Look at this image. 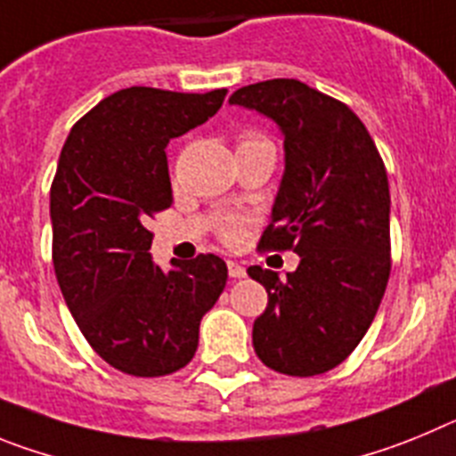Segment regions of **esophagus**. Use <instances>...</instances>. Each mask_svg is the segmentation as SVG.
I'll use <instances>...</instances> for the list:
<instances>
[{"instance_id": "esophagus-1", "label": "esophagus", "mask_w": 456, "mask_h": 456, "mask_svg": "<svg viewBox=\"0 0 456 456\" xmlns=\"http://www.w3.org/2000/svg\"><path fill=\"white\" fill-rule=\"evenodd\" d=\"M227 270H229V277L233 279L245 277V268L240 264H236V261H227Z\"/></svg>"}]
</instances>
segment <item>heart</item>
Instances as JSON below:
<instances>
[{"label":"heart","mask_w":456,"mask_h":456,"mask_svg":"<svg viewBox=\"0 0 456 456\" xmlns=\"http://www.w3.org/2000/svg\"><path fill=\"white\" fill-rule=\"evenodd\" d=\"M248 141H261V138L248 136V138H243L240 142H248ZM240 233H243V224H240V220L229 218L220 224V236H223V240H227V243H236L238 238H240Z\"/></svg>","instance_id":"b5f03b06"}]
</instances>
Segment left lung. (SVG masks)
<instances>
[{"mask_svg":"<svg viewBox=\"0 0 456 456\" xmlns=\"http://www.w3.org/2000/svg\"><path fill=\"white\" fill-rule=\"evenodd\" d=\"M229 104L264 113L284 134V177L261 245L299 254L286 279L261 265L248 270L268 293L254 320V352L284 375H320L359 346L387 290V167L350 106L302 81L243 86Z\"/></svg>","mask_w":456,"mask_h":456,"instance_id":"obj_1","label":"left lung"}]
</instances>
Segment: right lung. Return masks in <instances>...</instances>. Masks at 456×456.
<instances>
[{
	"mask_svg": "<svg viewBox=\"0 0 456 456\" xmlns=\"http://www.w3.org/2000/svg\"><path fill=\"white\" fill-rule=\"evenodd\" d=\"M227 90L131 86L69 131L49 191L52 258L65 305L90 347L120 372L163 377L195 356L202 315L227 284L216 254L151 261L147 218L172 204L166 147L204 125Z\"/></svg>",
	"mask_w": 456,
	"mask_h": 456,
	"instance_id": "obj_1",
	"label": "right lung"
}]
</instances>
